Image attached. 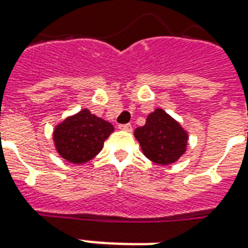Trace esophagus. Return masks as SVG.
<instances>
[{
  "instance_id": "1",
  "label": "esophagus",
  "mask_w": 248,
  "mask_h": 248,
  "mask_svg": "<svg viewBox=\"0 0 248 248\" xmlns=\"http://www.w3.org/2000/svg\"><path fill=\"white\" fill-rule=\"evenodd\" d=\"M118 129L121 130H124V131H131L133 130V126L130 124H119L118 126Z\"/></svg>"
}]
</instances>
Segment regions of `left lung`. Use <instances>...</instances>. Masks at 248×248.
Returning a JSON list of instances; mask_svg holds the SVG:
<instances>
[{"label":"left lung","instance_id":"left-lung-1","mask_svg":"<svg viewBox=\"0 0 248 248\" xmlns=\"http://www.w3.org/2000/svg\"><path fill=\"white\" fill-rule=\"evenodd\" d=\"M146 158L158 165H171L186 153L188 133L171 115L155 108L147 115L145 126L134 130Z\"/></svg>","mask_w":248,"mask_h":248}]
</instances>
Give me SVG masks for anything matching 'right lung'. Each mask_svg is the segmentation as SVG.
I'll return each instance as SVG.
<instances>
[{
	"instance_id": "right-lung-1",
	"label": "right lung",
	"mask_w": 248,
	"mask_h": 248,
	"mask_svg": "<svg viewBox=\"0 0 248 248\" xmlns=\"http://www.w3.org/2000/svg\"><path fill=\"white\" fill-rule=\"evenodd\" d=\"M113 131L114 126L110 122L82 108L57 124L53 140L57 153L65 161L83 165L102 150L103 142Z\"/></svg>"
}]
</instances>
